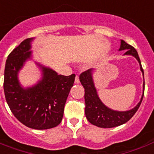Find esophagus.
<instances>
[{"label": "esophagus", "instance_id": "1", "mask_svg": "<svg viewBox=\"0 0 154 154\" xmlns=\"http://www.w3.org/2000/svg\"><path fill=\"white\" fill-rule=\"evenodd\" d=\"M74 82L76 83V84H78L80 82V80H79V77L78 76H76V77H75V81Z\"/></svg>", "mask_w": 154, "mask_h": 154}]
</instances>
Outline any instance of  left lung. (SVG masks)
<instances>
[{
    "label": "left lung",
    "instance_id": "8db88e82",
    "mask_svg": "<svg viewBox=\"0 0 154 154\" xmlns=\"http://www.w3.org/2000/svg\"><path fill=\"white\" fill-rule=\"evenodd\" d=\"M126 50L124 55L133 56L136 58L140 65V70L142 72L144 79V71L141 67V60L138 53L134 47L121 40L119 51ZM94 69H89L80 75V82L85 89V116L87 120L92 125L100 128H112L126 123L135 114L141 105L144 97L145 81L143 82V93L141 100L134 108L126 111H118L110 109L101 101L99 97L94 82Z\"/></svg>",
    "mask_w": 154,
    "mask_h": 154
}]
</instances>
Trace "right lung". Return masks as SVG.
<instances>
[{"mask_svg": "<svg viewBox=\"0 0 154 154\" xmlns=\"http://www.w3.org/2000/svg\"><path fill=\"white\" fill-rule=\"evenodd\" d=\"M33 40V37L25 39L8 55L4 91L9 109L19 122L31 129H48L57 126L62 120L75 74L59 75L51 68L35 61L42 72L41 79L32 86H22L18 74L25 62L32 60L30 49Z\"/></svg>", "mask_w": 154, "mask_h": 154, "instance_id": "add662e5", "label": "right lung"}]
</instances>
